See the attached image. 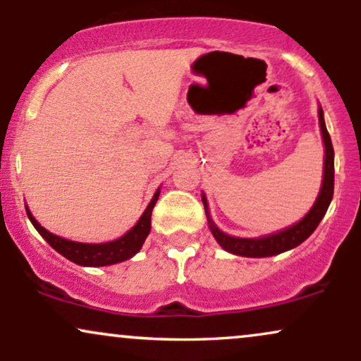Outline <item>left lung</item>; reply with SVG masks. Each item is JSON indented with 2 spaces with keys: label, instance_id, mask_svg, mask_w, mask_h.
<instances>
[{
  "label": "left lung",
  "instance_id": "left-lung-1",
  "mask_svg": "<svg viewBox=\"0 0 361 361\" xmlns=\"http://www.w3.org/2000/svg\"><path fill=\"white\" fill-rule=\"evenodd\" d=\"M319 126H321L322 142H324V176H322L321 192L317 195V200L314 202L312 209L309 210L302 221H299L293 226L287 227V229L279 231L275 234L263 235V238H233V235L222 233L217 226L212 222L209 215V209H207V198L202 193V202H204L207 219H209V227L212 231L215 241H217L226 251L233 252L238 256H246V258H264V256H275L280 252L292 250V247L299 246L309 238L310 234L316 231L319 222L322 221L324 214L327 212L331 200H333L334 193V149L331 144L329 132L326 128L324 114L322 109H319Z\"/></svg>",
  "mask_w": 361,
  "mask_h": 361
}]
</instances>
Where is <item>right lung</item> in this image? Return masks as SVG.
Listing matches in <instances>:
<instances>
[{"instance_id":"1","label":"right lung","mask_w":361,"mask_h":361,"mask_svg":"<svg viewBox=\"0 0 361 361\" xmlns=\"http://www.w3.org/2000/svg\"><path fill=\"white\" fill-rule=\"evenodd\" d=\"M157 198H159V188L152 197V200L149 202L147 209L144 210V214L140 215V219L132 227L128 233H126L122 238L115 239L110 243H102V244H86V243H76L69 241V239L59 238V235L49 233L47 229H44L39 222L35 221L34 215L30 214L27 207V215L30 219V222L34 224V227L39 231V234L47 241L57 252H61L64 258H68L73 263L81 264V267H109V264L122 263L137 252L142 247L144 241L151 233V214L154 209Z\"/></svg>"}]
</instances>
